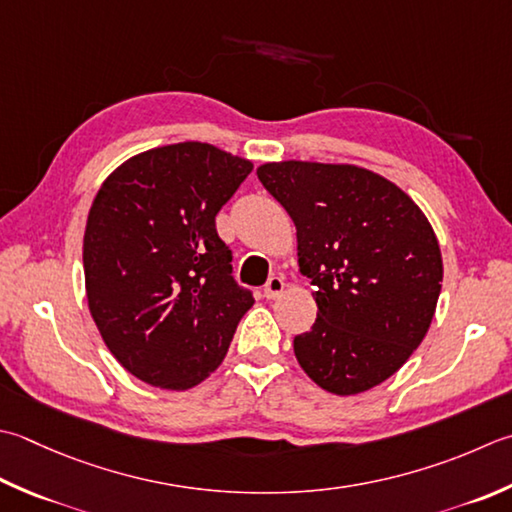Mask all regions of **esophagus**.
Instances as JSON below:
<instances>
[{
    "instance_id": "obj_1",
    "label": "esophagus",
    "mask_w": 512,
    "mask_h": 512,
    "mask_svg": "<svg viewBox=\"0 0 512 512\" xmlns=\"http://www.w3.org/2000/svg\"><path fill=\"white\" fill-rule=\"evenodd\" d=\"M284 288H286V282L282 277H270L268 282H266V286H264V295H266V299H277L279 295L284 293Z\"/></svg>"
}]
</instances>
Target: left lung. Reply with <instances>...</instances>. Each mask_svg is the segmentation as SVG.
I'll list each match as a JSON object with an SVG mask.
<instances>
[{"label":"left lung","instance_id":"1","mask_svg":"<svg viewBox=\"0 0 512 512\" xmlns=\"http://www.w3.org/2000/svg\"><path fill=\"white\" fill-rule=\"evenodd\" d=\"M259 182L297 228L299 273L313 284L317 319L297 335L299 366L333 395L386 382L433 322L444 264L413 197L355 164L268 162Z\"/></svg>","mask_w":512,"mask_h":512}]
</instances>
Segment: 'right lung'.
<instances>
[{"instance_id": "add662e5", "label": "right lung", "mask_w": 512, "mask_h": 512, "mask_svg": "<svg viewBox=\"0 0 512 512\" xmlns=\"http://www.w3.org/2000/svg\"><path fill=\"white\" fill-rule=\"evenodd\" d=\"M250 170L213 144L179 142L126 159L97 190L84 233L88 310L117 362L150 386L202 384L255 304L215 228Z\"/></svg>"}]
</instances>
